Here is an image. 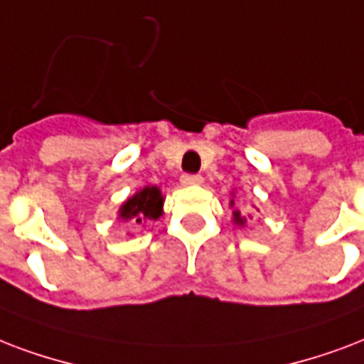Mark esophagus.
<instances>
[{
  "instance_id": "esophagus-1",
  "label": "esophagus",
  "mask_w": 364,
  "mask_h": 364,
  "mask_svg": "<svg viewBox=\"0 0 364 364\" xmlns=\"http://www.w3.org/2000/svg\"><path fill=\"white\" fill-rule=\"evenodd\" d=\"M180 182L184 186H199L203 184V176L201 174H184V176L180 178Z\"/></svg>"
}]
</instances>
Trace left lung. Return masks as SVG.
Returning <instances> with one entry per match:
<instances>
[{"label": "left lung", "mask_w": 364, "mask_h": 364, "mask_svg": "<svg viewBox=\"0 0 364 364\" xmlns=\"http://www.w3.org/2000/svg\"><path fill=\"white\" fill-rule=\"evenodd\" d=\"M233 205H235V203H233V199H232V207ZM233 224H235V226H245V224H247V218H245L243 214H241V210H239V208H235V210H233Z\"/></svg>", "instance_id": "obj_1"}]
</instances>
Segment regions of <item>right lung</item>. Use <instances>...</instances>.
Segmentation results:
<instances>
[{"mask_svg": "<svg viewBox=\"0 0 364 364\" xmlns=\"http://www.w3.org/2000/svg\"><path fill=\"white\" fill-rule=\"evenodd\" d=\"M163 214V196L157 186H146L134 196L129 197L119 208L121 220H132L142 224L146 220H157Z\"/></svg>", "mask_w": 364, "mask_h": 364, "instance_id": "obj_1", "label": "right lung"}]
</instances>
